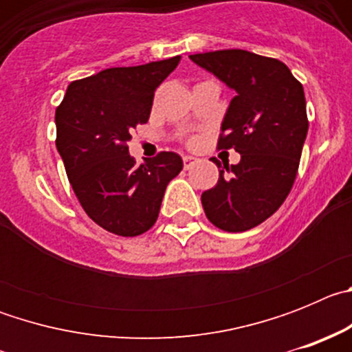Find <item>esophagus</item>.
<instances>
[{
	"label": "esophagus",
	"instance_id": "34e87169",
	"mask_svg": "<svg viewBox=\"0 0 352 352\" xmlns=\"http://www.w3.org/2000/svg\"><path fill=\"white\" fill-rule=\"evenodd\" d=\"M195 162H197V158H195V157H188V155H185V157H183V167H185V169H190V167L194 166Z\"/></svg>",
	"mask_w": 352,
	"mask_h": 352
}]
</instances>
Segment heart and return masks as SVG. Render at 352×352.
I'll return each instance as SVG.
<instances>
[{
	"mask_svg": "<svg viewBox=\"0 0 352 352\" xmlns=\"http://www.w3.org/2000/svg\"><path fill=\"white\" fill-rule=\"evenodd\" d=\"M195 142H197V139H190V141H188V144H195Z\"/></svg>",
	"mask_w": 352,
	"mask_h": 352,
	"instance_id": "obj_1",
	"label": "heart"
}]
</instances>
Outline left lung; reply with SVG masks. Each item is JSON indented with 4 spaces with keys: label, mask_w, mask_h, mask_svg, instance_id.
<instances>
[{
    "label": "left lung",
    "mask_w": 352,
    "mask_h": 352,
    "mask_svg": "<svg viewBox=\"0 0 352 352\" xmlns=\"http://www.w3.org/2000/svg\"><path fill=\"white\" fill-rule=\"evenodd\" d=\"M234 89L219 149L234 148L241 160L223 164L219 182L203 192L208 220L227 232H243L270 219L291 192L309 132L305 93L287 65L243 49L192 54Z\"/></svg>",
    "instance_id": "obj_1"
}]
</instances>
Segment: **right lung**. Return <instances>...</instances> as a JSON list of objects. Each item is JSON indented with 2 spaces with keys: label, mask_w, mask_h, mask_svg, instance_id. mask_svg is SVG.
<instances>
[{
  "label": "right lung",
  "mask_w": 352,
  "mask_h": 352,
  "mask_svg": "<svg viewBox=\"0 0 352 352\" xmlns=\"http://www.w3.org/2000/svg\"><path fill=\"white\" fill-rule=\"evenodd\" d=\"M179 56L139 67L107 68L70 82L56 107V148L80 206L118 236H139L155 226L167 185L182 157L160 151L138 166L130 133L149 120L155 89L178 67Z\"/></svg>",
  "instance_id": "right-lung-1"
}]
</instances>
